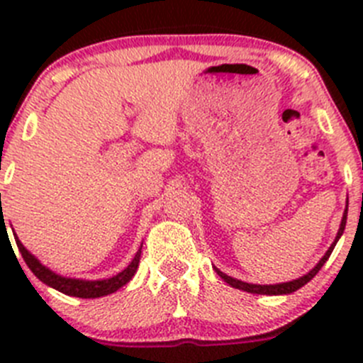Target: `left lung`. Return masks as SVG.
Masks as SVG:
<instances>
[{
	"label": "left lung",
	"mask_w": 363,
	"mask_h": 363,
	"mask_svg": "<svg viewBox=\"0 0 363 363\" xmlns=\"http://www.w3.org/2000/svg\"><path fill=\"white\" fill-rule=\"evenodd\" d=\"M345 221H347V209H345L344 218H342V223H340V230H338V234H336L335 243H333V245L329 247V251H327L325 256H323V258L320 259L318 265H316V267H314L313 271L307 272L306 277L298 278V280L287 281V284H277V285H256V284H247V281H240V280H236V278L227 277V274H223V272L218 271V269H216L218 277H220L223 281H227V284H229L230 287H234V289H242V291H247V293H252V294H271V296H272V294H274V296H277V294H291V293H294V291H298V289H300V287H303V285H306L307 281L313 280V278L316 277V274H318L320 269L323 267V264H325L327 259H329V256H331V252H333V249H335L336 242H338L340 236H342V233H344Z\"/></svg>",
	"instance_id": "8db88e82"
}]
</instances>
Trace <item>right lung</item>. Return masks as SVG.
<instances>
[{
	"instance_id": "right-lung-1",
	"label": "right lung",
	"mask_w": 363,
	"mask_h": 363,
	"mask_svg": "<svg viewBox=\"0 0 363 363\" xmlns=\"http://www.w3.org/2000/svg\"><path fill=\"white\" fill-rule=\"evenodd\" d=\"M16 243H18V249L23 256L25 264L28 265L34 274L40 278L43 284L50 285L52 289L60 291L63 294H69V296H78V298H99V296H107V294L114 293L118 291L120 287H123L127 281H130V278L134 277V272H136L138 264H140V256H142V249L136 252L134 259L130 262L127 267L123 269L121 272H118L116 277L108 278V280H96V281H86V280H72V278H63V277H57L56 272L49 271L47 267L38 262L30 252L21 245L18 238H16Z\"/></svg>"
}]
</instances>
